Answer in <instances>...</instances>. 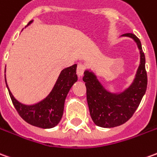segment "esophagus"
<instances>
[{"label":"esophagus","instance_id":"1","mask_svg":"<svg viewBox=\"0 0 157 157\" xmlns=\"http://www.w3.org/2000/svg\"><path fill=\"white\" fill-rule=\"evenodd\" d=\"M85 66L82 64V63H79L78 65H77V69H76V74L78 76H82L83 75V73H84V71H85Z\"/></svg>","mask_w":157,"mask_h":157}]
</instances>
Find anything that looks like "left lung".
<instances>
[{"label":"left lung","mask_w":157,"mask_h":157,"mask_svg":"<svg viewBox=\"0 0 157 157\" xmlns=\"http://www.w3.org/2000/svg\"><path fill=\"white\" fill-rule=\"evenodd\" d=\"M128 36L135 40L140 50V64L132 85L120 94H111L104 88L93 72H84L83 82L86 87V100L90 116L95 124L102 128H114L128 121L139 107L147 88L145 57L140 39L132 33Z\"/></svg>","instance_id":"8db88e82"}]
</instances>
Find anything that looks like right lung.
<instances>
[{"mask_svg": "<svg viewBox=\"0 0 157 157\" xmlns=\"http://www.w3.org/2000/svg\"><path fill=\"white\" fill-rule=\"evenodd\" d=\"M76 66L74 64L63 69L48 97L35 105H25L19 103L14 98L6 84L12 102L19 116L29 124L38 128H52L59 124L63 116L66 96L77 81Z\"/></svg>", "mask_w": 157, "mask_h": 157, "instance_id": "1", "label": "right lung"}]
</instances>
